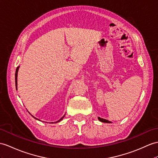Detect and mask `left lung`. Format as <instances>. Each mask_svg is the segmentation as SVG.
I'll list each match as a JSON object with an SVG mask.
<instances>
[{
	"label": "left lung",
	"instance_id": "8db88e82",
	"mask_svg": "<svg viewBox=\"0 0 158 158\" xmlns=\"http://www.w3.org/2000/svg\"><path fill=\"white\" fill-rule=\"evenodd\" d=\"M98 120H99L100 121H101V122H103V123H111V122L109 121L108 120H106V119H104V118H100V117H98Z\"/></svg>",
	"mask_w": 158,
	"mask_h": 158
}]
</instances>
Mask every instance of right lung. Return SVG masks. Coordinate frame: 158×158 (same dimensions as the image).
Returning a JSON list of instances; mask_svg holds the SVG:
<instances>
[{
  "label": "right lung",
  "instance_id": "obj_1",
  "mask_svg": "<svg viewBox=\"0 0 158 158\" xmlns=\"http://www.w3.org/2000/svg\"><path fill=\"white\" fill-rule=\"evenodd\" d=\"M19 67H17V69H16V72H15V86H16V89L17 90V72H18V70H19ZM30 114V113H29ZM31 116L33 117V118H36L35 117H34L33 115H31ZM64 117V116H63V117H61L59 121H56V123H57V122H60L61 119H62ZM36 119H37V118H36ZM37 120H39V119H37Z\"/></svg>",
  "mask_w": 158,
  "mask_h": 158
}]
</instances>
